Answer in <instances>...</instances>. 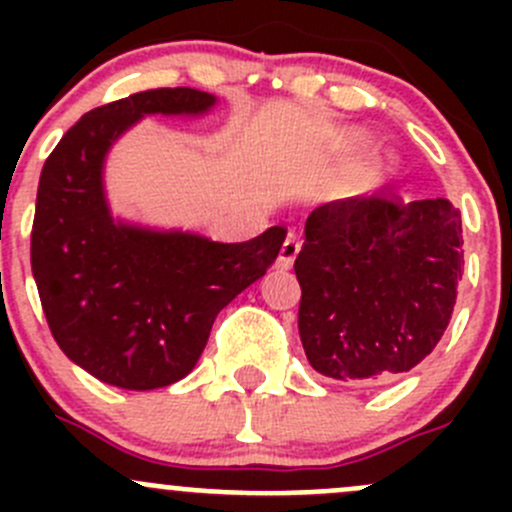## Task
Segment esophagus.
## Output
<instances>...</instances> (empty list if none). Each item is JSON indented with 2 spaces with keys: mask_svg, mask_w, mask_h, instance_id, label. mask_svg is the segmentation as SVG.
Wrapping results in <instances>:
<instances>
[{
  "mask_svg": "<svg viewBox=\"0 0 512 512\" xmlns=\"http://www.w3.org/2000/svg\"><path fill=\"white\" fill-rule=\"evenodd\" d=\"M299 255V240L294 235H287V240L282 242V250H280V257H277V265L282 267V270H289V267L294 265V257Z\"/></svg>",
  "mask_w": 512,
  "mask_h": 512,
  "instance_id": "1",
  "label": "esophagus"
}]
</instances>
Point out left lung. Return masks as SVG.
Returning a JSON list of instances; mask_svg holds the SVG:
<instances>
[{
  "instance_id": "obj_1",
  "label": "left lung",
  "mask_w": 512,
  "mask_h": 512,
  "mask_svg": "<svg viewBox=\"0 0 512 512\" xmlns=\"http://www.w3.org/2000/svg\"><path fill=\"white\" fill-rule=\"evenodd\" d=\"M309 364L339 381L414 369L451 322L463 277L461 213L391 190L312 210L294 260Z\"/></svg>"
}]
</instances>
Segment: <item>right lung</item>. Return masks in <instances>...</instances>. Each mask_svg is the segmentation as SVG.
<instances>
[{"mask_svg":"<svg viewBox=\"0 0 512 512\" xmlns=\"http://www.w3.org/2000/svg\"><path fill=\"white\" fill-rule=\"evenodd\" d=\"M198 89H151L98 106L41 168L32 272L61 352L111 386L148 391L183 379L225 304L277 260L285 227L247 242L113 223L101 188L108 146L146 113H200Z\"/></svg>","mask_w":512,"mask_h":512,"instance_id":"right-lung-1","label":"right lung"}]
</instances>
